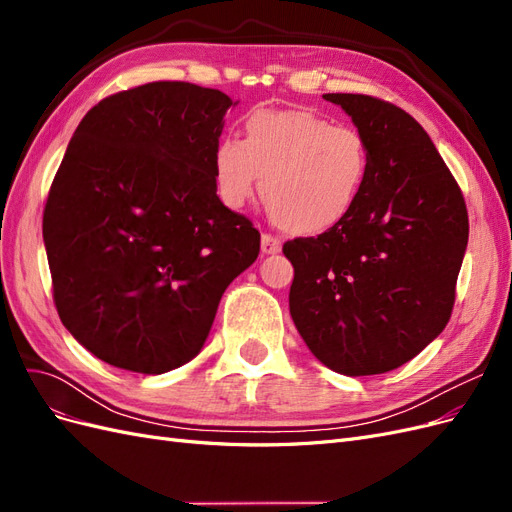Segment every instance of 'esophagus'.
<instances>
[{"mask_svg":"<svg viewBox=\"0 0 512 512\" xmlns=\"http://www.w3.org/2000/svg\"><path fill=\"white\" fill-rule=\"evenodd\" d=\"M260 252L262 256H271V254H280L282 252V243L277 241L271 235H262L260 237Z\"/></svg>","mask_w":512,"mask_h":512,"instance_id":"1","label":"esophagus"}]
</instances>
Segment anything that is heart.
Masks as SVG:
<instances>
[{
    "label": "heart",
    "instance_id": "b5f03b06",
    "mask_svg": "<svg viewBox=\"0 0 512 512\" xmlns=\"http://www.w3.org/2000/svg\"><path fill=\"white\" fill-rule=\"evenodd\" d=\"M369 170V145L359 132L299 108H260L245 119V141L222 136L213 149L222 203L243 209L260 190L271 218L297 237L342 224L359 205Z\"/></svg>",
    "mask_w": 512,
    "mask_h": 512
}]
</instances>
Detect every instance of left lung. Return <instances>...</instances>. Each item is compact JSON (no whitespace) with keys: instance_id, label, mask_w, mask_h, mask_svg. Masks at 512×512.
Returning a JSON list of instances; mask_svg holds the SVG:
<instances>
[{"instance_id":"1","label":"left lung","mask_w":512,"mask_h":512,"mask_svg":"<svg viewBox=\"0 0 512 512\" xmlns=\"http://www.w3.org/2000/svg\"><path fill=\"white\" fill-rule=\"evenodd\" d=\"M365 138L359 205L316 239H294L290 316L316 359L344 376L397 369L436 339L455 303L468 211L436 145L399 106L324 94Z\"/></svg>"}]
</instances>
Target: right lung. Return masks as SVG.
<instances>
[{
    "mask_svg": "<svg viewBox=\"0 0 512 512\" xmlns=\"http://www.w3.org/2000/svg\"><path fill=\"white\" fill-rule=\"evenodd\" d=\"M160 81L104 98L68 143L44 207L53 297L100 361L164 374L203 350L260 232L215 190L213 149L237 106Z\"/></svg>",
    "mask_w": 512,
    "mask_h": 512,
    "instance_id": "1",
    "label": "right lung"
}]
</instances>
